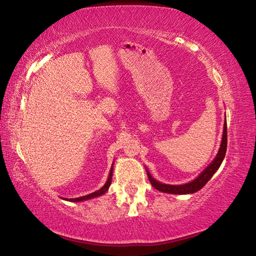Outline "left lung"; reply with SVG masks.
<instances>
[{"instance_id": "8db88e82", "label": "left lung", "mask_w": 256, "mask_h": 256, "mask_svg": "<svg viewBox=\"0 0 256 256\" xmlns=\"http://www.w3.org/2000/svg\"><path fill=\"white\" fill-rule=\"evenodd\" d=\"M226 146H228V128H226V121L224 123V130H223V136L221 146L218 152V155L212 161V163L204 170V171L198 175V176L193 180L192 182L182 184V185H171V184H164L161 182H158L156 180L152 178V175L146 170L150 182L153 185L154 188H156L158 191H161L164 193L170 194H192L201 190L205 184L208 182V180L213 176V174L218 171L220 165L222 164L223 160L225 158V153H226Z\"/></svg>"}]
</instances>
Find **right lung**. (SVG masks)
Masks as SVG:
<instances>
[{
	"mask_svg": "<svg viewBox=\"0 0 256 256\" xmlns=\"http://www.w3.org/2000/svg\"><path fill=\"white\" fill-rule=\"evenodd\" d=\"M112 175H113V164H112L111 171H110V174H108V181H106V183L104 184V186H102L101 188L98 190L96 192H93L91 194H88V195H85V196L76 198H65V200H68V201H70V202H81V201H85V200H90V198H98V196H100V195H103L104 193L108 192L110 185H111Z\"/></svg>",
	"mask_w": 256,
	"mask_h": 256,
	"instance_id": "right-lung-1",
	"label": "right lung"
}]
</instances>
